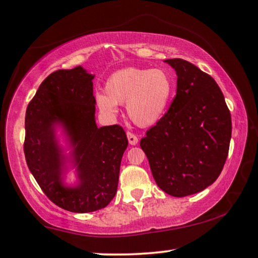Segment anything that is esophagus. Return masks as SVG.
I'll return each instance as SVG.
<instances>
[{
    "label": "esophagus",
    "mask_w": 258,
    "mask_h": 258,
    "mask_svg": "<svg viewBox=\"0 0 258 258\" xmlns=\"http://www.w3.org/2000/svg\"><path fill=\"white\" fill-rule=\"evenodd\" d=\"M127 139H128L130 145L134 146V145L138 144V138H137L136 134H133V133H131V132H127Z\"/></svg>",
    "instance_id": "obj_1"
}]
</instances>
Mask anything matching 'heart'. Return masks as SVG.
<instances>
[{
	"instance_id": "heart-1",
	"label": "heart",
	"mask_w": 258,
	"mask_h": 258,
	"mask_svg": "<svg viewBox=\"0 0 258 258\" xmlns=\"http://www.w3.org/2000/svg\"><path fill=\"white\" fill-rule=\"evenodd\" d=\"M172 90V78L162 68H124L106 80L105 94L96 95V104L107 117H116L118 105L126 104L131 120L140 127H149L163 117Z\"/></svg>"
}]
</instances>
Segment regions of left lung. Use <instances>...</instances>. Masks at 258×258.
<instances>
[{
    "mask_svg": "<svg viewBox=\"0 0 258 258\" xmlns=\"http://www.w3.org/2000/svg\"><path fill=\"white\" fill-rule=\"evenodd\" d=\"M177 90L168 112L142 138L153 177L172 197L197 194L220 175L228 155L232 118L217 82L183 59H168Z\"/></svg>",
    "mask_w": 258,
    "mask_h": 258,
    "instance_id": "left-lung-1",
    "label": "left lung"
}]
</instances>
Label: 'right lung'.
<instances>
[{
  "mask_svg": "<svg viewBox=\"0 0 258 258\" xmlns=\"http://www.w3.org/2000/svg\"><path fill=\"white\" fill-rule=\"evenodd\" d=\"M95 76L78 66L60 69L40 84L25 114L24 154L31 174L61 209L87 213L104 209L116 196L128 141L119 125L97 127ZM61 127L72 148L78 183L64 184L67 157L56 138Z\"/></svg>",
  "mask_w": 258,
  "mask_h": 258,
  "instance_id": "1",
  "label": "right lung"
}]
</instances>
